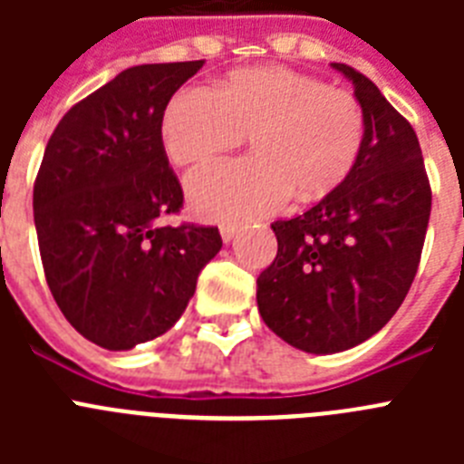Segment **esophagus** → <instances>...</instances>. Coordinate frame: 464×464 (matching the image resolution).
Segmentation results:
<instances>
[{
	"label": "esophagus",
	"instance_id": "1",
	"mask_svg": "<svg viewBox=\"0 0 464 464\" xmlns=\"http://www.w3.org/2000/svg\"><path fill=\"white\" fill-rule=\"evenodd\" d=\"M235 235H237V225H232V223H223V225H220V237H223L225 244L235 239Z\"/></svg>",
	"mask_w": 464,
	"mask_h": 464
}]
</instances>
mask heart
<instances>
[{
	"mask_svg": "<svg viewBox=\"0 0 464 464\" xmlns=\"http://www.w3.org/2000/svg\"><path fill=\"white\" fill-rule=\"evenodd\" d=\"M364 109L351 90L285 67L239 69L218 90L183 88L162 116L176 165H195L251 137L253 155L199 167L186 188L197 213L246 220L297 197L321 199L342 186L364 146Z\"/></svg>",
	"mask_w": 464,
	"mask_h": 464,
	"instance_id": "obj_1",
	"label": "heart"
}]
</instances>
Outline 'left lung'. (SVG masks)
I'll list each match as a JSON object with an SVG mask.
<instances>
[{"label":"left lung","instance_id":"obj_1","mask_svg":"<svg viewBox=\"0 0 464 464\" xmlns=\"http://www.w3.org/2000/svg\"><path fill=\"white\" fill-rule=\"evenodd\" d=\"M364 109V146L346 181L309 211L272 223L274 262L257 276L262 321L306 353L370 339L407 297L432 190L413 127L358 69L332 63Z\"/></svg>","mask_w":464,"mask_h":464}]
</instances>
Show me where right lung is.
<instances>
[{"label":"right lung","mask_w":464,"mask_h":464,"mask_svg":"<svg viewBox=\"0 0 464 464\" xmlns=\"http://www.w3.org/2000/svg\"><path fill=\"white\" fill-rule=\"evenodd\" d=\"M202 64L125 69L64 113L41 160L34 225L48 288L72 327L109 351L174 327L223 246L218 227L162 225L183 207L162 116Z\"/></svg>","instance_id":"add662e5"}]
</instances>
